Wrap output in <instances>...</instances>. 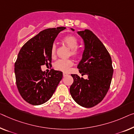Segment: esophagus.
Wrapping results in <instances>:
<instances>
[{
  "label": "esophagus",
  "mask_w": 134,
  "mask_h": 134,
  "mask_svg": "<svg viewBox=\"0 0 134 134\" xmlns=\"http://www.w3.org/2000/svg\"><path fill=\"white\" fill-rule=\"evenodd\" d=\"M68 75H69V74H68V73H65V72H63V76H64V77L66 76H67Z\"/></svg>",
  "instance_id": "34e87169"
}]
</instances>
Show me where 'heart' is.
Masks as SVG:
<instances>
[{
  "label": "heart",
  "instance_id": "heart-1",
  "mask_svg": "<svg viewBox=\"0 0 134 134\" xmlns=\"http://www.w3.org/2000/svg\"><path fill=\"white\" fill-rule=\"evenodd\" d=\"M63 41L67 45L68 47L71 49V55L73 56H77L79 54V51L77 49L78 46V40L73 35H68L63 39ZM51 55L54 57L56 53V45L52 46ZM73 61L70 59H60L57 61L54 64V67L57 70L61 71H66L69 68L73 65Z\"/></svg>",
  "mask_w": 134,
  "mask_h": 134
}]
</instances>
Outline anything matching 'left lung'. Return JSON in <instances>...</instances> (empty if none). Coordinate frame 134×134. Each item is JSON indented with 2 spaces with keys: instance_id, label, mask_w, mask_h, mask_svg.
<instances>
[{
  "instance_id": "obj_1",
  "label": "left lung",
  "mask_w": 134,
  "mask_h": 134,
  "mask_svg": "<svg viewBox=\"0 0 134 134\" xmlns=\"http://www.w3.org/2000/svg\"><path fill=\"white\" fill-rule=\"evenodd\" d=\"M77 33L85 45L77 67L80 73L88 75V79L81 78L76 74L71 75L73 83L70 93L77 104L91 108L102 100L109 88L113 75L112 60L105 46L92 31L85 29Z\"/></svg>"
}]
</instances>
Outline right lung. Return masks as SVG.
<instances>
[{
    "label": "right lung",
    "instance_id": "1",
    "mask_svg": "<svg viewBox=\"0 0 134 134\" xmlns=\"http://www.w3.org/2000/svg\"><path fill=\"white\" fill-rule=\"evenodd\" d=\"M65 27L41 31L23 46L14 65L16 84L21 96L33 105L43 104L51 98L63 78V72L52 69L47 74L41 66L51 65L52 46Z\"/></svg>",
    "mask_w": 134,
    "mask_h": 134
}]
</instances>
